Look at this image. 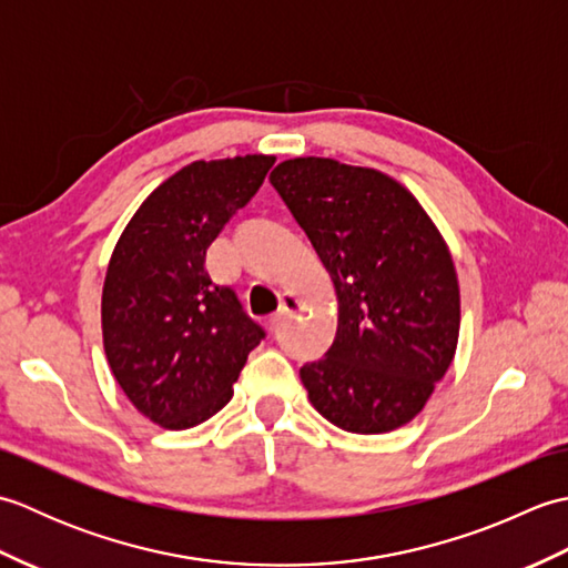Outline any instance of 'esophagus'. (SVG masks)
Instances as JSON below:
<instances>
[{
    "label": "esophagus",
    "mask_w": 568,
    "mask_h": 568,
    "mask_svg": "<svg viewBox=\"0 0 568 568\" xmlns=\"http://www.w3.org/2000/svg\"><path fill=\"white\" fill-rule=\"evenodd\" d=\"M300 310H303V303H300V297H297V295H293V293L283 295V300H281V307H277V312H275V315L271 317V327H277V324H281L283 320H291V317H295Z\"/></svg>",
    "instance_id": "esophagus-1"
}]
</instances>
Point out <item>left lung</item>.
<instances>
[{
  "mask_svg": "<svg viewBox=\"0 0 568 568\" xmlns=\"http://www.w3.org/2000/svg\"><path fill=\"white\" fill-rule=\"evenodd\" d=\"M271 185L339 297L334 344L300 368L310 403L354 434L407 425L458 342V281L442 234L400 183L373 168L293 159Z\"/></svg>",
  "mask_w": 568,
  "mask_h": 568,
  "instance_id": "obj_1",
  "label": "left lung"
}]
</instances>
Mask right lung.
Returning a JSON list of instances; mask_svg holds the SVG:
<instances>
[{"instance_id":"1","label":"right lung","mask_w":568,"mask_h":568,"mask_svg":"<svg viewBox=\"0 0 568 568\" xmlns=\"http://www.w3.org/2000/svg\"><path fill=\"white\" fill-rule=\"evenodd\" d=\"M273 163V155L190 163L151 192L116 241L102 291L104 352L129 400L155 425L187 429L220 413L265 339L204 258Z\"/></svg>"}]
</instances>
